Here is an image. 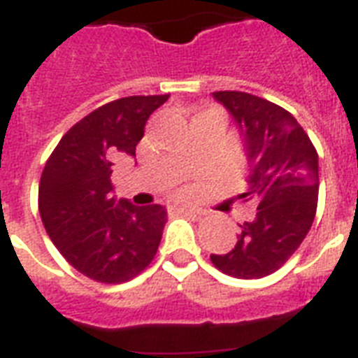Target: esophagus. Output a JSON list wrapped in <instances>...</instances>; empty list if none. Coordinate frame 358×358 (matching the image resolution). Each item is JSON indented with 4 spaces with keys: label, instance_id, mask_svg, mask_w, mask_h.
Masks as SVG:
<instances>
[{
    "label": "esophagus",
    "instance_id": "34e87169",
    "mask_svg": "<svg viewBox=\"0 0 358 358\" xmlns=\"http://www.w3.org/2000/svg\"><path fill=\"white\" fill-rule=\"evenodd\" d=\"M174 213H191V215H202V210H199V208H191V206H174L171 208Z\"/></svg>",
    "mask_w": 358,
    "mask_h": 358
}]
</instances>
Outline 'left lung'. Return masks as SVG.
<instances>
[{
    "label": "left lung",
    "instance_id": "left-lung-1",
    "mask_svg": "<svg viewBox=\"0 0 358 358\" xmlns=\"http://www.w3.org/2000/svg\"><path fill=\"white\" fill-rule=\"evenodd\" d=\"M212 96L230 113L243 145L247 193L255 217L239 224L238 241L224 255H210L219 271L262 278L277 271L303 243L317 208V152L292 113L249 92Z\"/></svg>",
    "mask_w": 358,
    "mask_h": 358
}]
</instances>
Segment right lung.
<instances>
[{
  "label": "right lung",
  "mask_w": 358,
  "mask_h": 358,
  "mask_svg": "<svg viewBox=\"0 0 358 358\" xmlns=\"http://www.w3.org/2000/svg\"><path fill=\"white\" fill-rule=\"evenodd\" d=\"M167 100L128 96L94 109L63 135L42 171L44 229L70 266L96 282H126L156 256L167 210L117 201L111 174L117 159L135 157L146 120Z\"/></svg>",
  "instance_id": "obj_1"
}]
</instances>
